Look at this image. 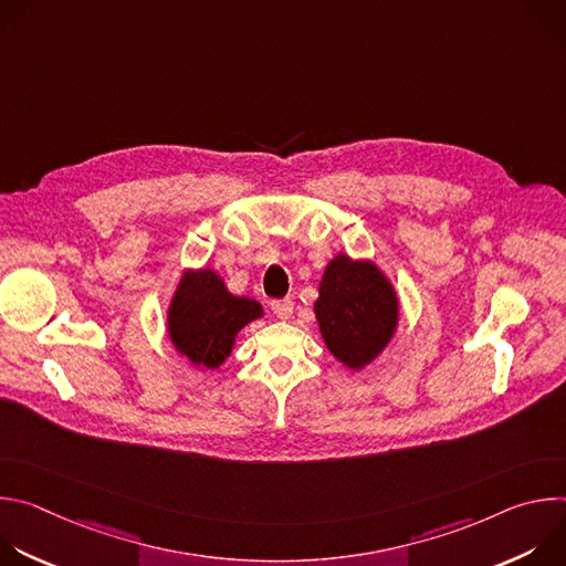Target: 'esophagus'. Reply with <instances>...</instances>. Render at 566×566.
Returning a JSON list of instances; mask_svg holds the SVG:
<instances>
[{
  "instance_id": "obj_1",
  "label": "esophagus",
  "mask_w": 566,
  "mask_h": 566,
  "mask_svg": "<svg viewBox=\"0 0 566 566\" xmlns=\"http://www.w3.org/2000/svg\"><path fill=\"white\" fill-rule=\"evenodd\" d=\"M271 311L275 313V317L280 319H289L293 315V300L284 297V300H273L271 302Z\"/></svg>"
}]
</instances>
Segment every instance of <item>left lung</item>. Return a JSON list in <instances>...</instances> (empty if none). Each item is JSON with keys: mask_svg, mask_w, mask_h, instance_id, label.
Wrapping results in <instances>:
<instances>
[{"mask_svg": "<svg viewBox=\"0 0 566 566\" xmlns=\"http://www.w3.org/2000/svg\"><path fill=\"white\" fill-rule=\"evenodd\" d=\"M313 311L332 356L347 369L363 371L391 343L400 302L378 264L338 253L322 273Z\"/></svg>", "mask_w": 566, "mask_h": 566, "instance_id": "1", "label": "left lung"}]
</instances>
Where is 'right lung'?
Instances as JSON below:
<instances>
[{
    "instance_id": "right-lung-1",
    "label": "right lung",
    "mask_w": 566,
    "mask_h": 566,
    "mask_svg": "<svg viewBox=\"0 0 566 566\" xmlns=\"http://www.w3.org/2000/svg\"><path fill=\"white\" fill-rule=\"evenodd\" d=\"M262 315L258 300L230 293L217 271L186 269L168 304L166 329L190 365L219 369L232 354L237 334Z\"/></svg>"
}]
</instances>
